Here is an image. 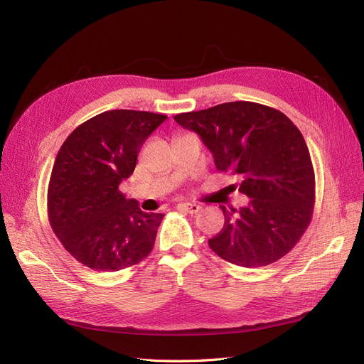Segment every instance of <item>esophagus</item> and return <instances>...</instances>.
Masks as SVG:
<instances>
[{
	"mask_svg": "<svg viewBox=\"0 0 364 364\" xmlns=\"http://www.w3.org/2000/svg\"><path fill=\"white\" fill-rule=\"evenodd\" d=\"M178 208H179V209H182V211L190 213V214L199 213L200 209H202V206H200V205H197V203H179V205H178Z\"/></svg>",
	"mask_w": 364,
	"mask_h": 364,
	"instance_id": "34e87169",
	"label": "esophagus"
}]
</instances>
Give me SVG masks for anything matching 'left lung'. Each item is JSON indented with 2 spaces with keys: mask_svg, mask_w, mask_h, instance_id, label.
<instances>
[{
  "mask_svg": "<svg viewBox=\"0 0 364 364\" xmlns=\"http://www.w3.org/2000/svg\"><path fill=\"white\" fill-rule=\"evenodd\" d=\"M196 132L218 171L243 178L249 205L222 206L225 225L208 240L220 258L241 267H262L294 247L311 222L314 170L305 139L277 109L230 102L174 117Z\"/></svg>",
  "mask_w": 364,
  "mask_h": 364,
  "instance_id": "left-lung-1",
  "label": "left lung"
}]
</instances>
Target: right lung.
Segmentation results:
<instances>
[{"instance_id":"add662e5","label":"right lung","mask_w":364,"mask_h":364,"mask_svg":"<svg viewBox=\"0 0 364 364\" xmlns=\"http://www.w3.org/2000/svg\"><path fill=\"white\" fill-rule=\"evenodd\" d=\"M165 115L117 109L85 121L65 139L48 185V218L63 247L86 267L117 272L144 259L164 214L144 213L119 183Z\"/></svg>"}]
</instances>
